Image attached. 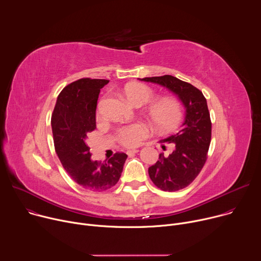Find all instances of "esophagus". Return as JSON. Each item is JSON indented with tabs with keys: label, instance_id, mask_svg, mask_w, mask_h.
<instances>
[{
	"label": "esophagus",
	"instance_id": "esophagus-1",
	"mask_svg": "<svg viewBox=\"0 0 261 261\" xmlns=\"http://www.w3.org/2000/svg\"><path fill=\"white\" fill-rule=\"evenodd\" d=\"M138 152H139V150H137V148H133V150H128L127 151V155L128 156H132V155H134V154H136Z\"/></svg>",
	"mask_w": 261,
	"mask_h": 261
}]
</instances>
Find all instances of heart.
Returning <instances> with one entry per match:
<instances>
[{
	"label": "heart",
	"instance_id": "heart-1",
	"mask_svg": "<svg viewBox=\"0 0 261 261\" xmlns=\"http://www.w3.org/2000/svg\"><path fill=\"white\" fill-rule=\"evenodd\" d=\"M124 94L127 99L136 106L150 102L154 92L141 84H130L126 86ZM147 116L151 123L159 129H170L180 118V106L172 99H160L152 103L147 108ZM147 129L144 125L136 123L122 128L119 131V140L126 146H136L146 137Z\"/></svg>",
	"mask_w": 261,
	"mask_h": 261
}]
</instances>
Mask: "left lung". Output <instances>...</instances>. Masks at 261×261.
Instances as JSON below:
<instances>
[{
    "mask_svg": "<svg viewBox=\"0 0 261 261\" xmlns=\"http://www.w3.org/2000/svg\"><path fill=\"white\" fill-rule=\"evenodd\" d=\"M140 81L166 88L177 96L185 107L180 128L160 140L161 143H174L172 152L168 156L160 154L159 160L148 167V175L161 190L174 192L184 189L195 179L206 161L212 136L206 99L198 89L171 75Z\"/></svg>",
    "mask_w": 261,
    "mask_h": 261,
    "instance_id": "obj_1",
    "label": "left lung"
}]
</instances>
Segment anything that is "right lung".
Wrapping results in <instances>:
<instances>
[{
	"label": "right lung",
	"instance_id": "right-lung-1",
	"mask_svg": "<svg viewBox=\"0 0 261 261\" xmlns=\"http://www.w3.org/2000/svg\"><path fill=\"white\" fill-rule=\"evenodd\" d=\"M109 81L82 79L60 93L51 117L57 155L63 167L81 187L105 191L119 181L127 155L116 153L101 163L91 159L88 135L96 129L97 101Z\"/></svg>",
	"mask_w": 261,
	"mask_h": 261
}]
</instances>
